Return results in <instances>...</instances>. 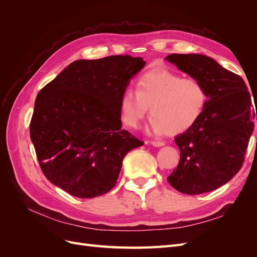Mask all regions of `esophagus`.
I'll use <instances>...</instances> for the list:
<instances>
[{"mask_svg": "<svg viewBox=\"0 0 257 257\" xmlns=\"http://www.w3.org/2000/svg\"><path fill=\"white\" fill-rule=\"evenodd\" d=\"M151 145L154 146V147H163V146L165 145V143L164 142H160V141H152Z\"/></svg>", "mask_w": 257, "mask_h": 257, "instance_id": "obj_1", "label": "esophagus"}]
</instances>
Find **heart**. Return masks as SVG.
Instances as JSON below:
<instances>
[{"label":"heart","mask_w":257,"mask_h":257,"mask_svg":"<svg viewBox=\"0 0 257 257\" xmlns=\"http://www.w3.org/2000/svg\"><path fill=\"white\" fill-rule=\"evenodd\" d=\"M136 91L126 90L120 99L123 123L138 128L151 111L154 133L180 134L199 121L208 103V93L200 80L169 69H154L139 77Z\"/></svg>","instance_id":"b5f03b06"}]
</instances>
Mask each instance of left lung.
I'll return each mask as SVG.
<instances>
[{
	"instance_id": "obj_1",
	"label": "left lung",
	"mask_w": 257,
	"mask_h": 257,
	"mask_svg": "<svg viewBox=\"0 0 257 257\" xmlns=\"http://www.w3.org/2000/svg\"><path fill=\"white\" fill-rule=\"evenodd\" d=\"M165 59L200 80L208 93L199 121L175 138L180 161L167 180L189 195L216 190L242 167L257 110L255 114L244 80L213 59L194 53H173Z\"/></svg>"
}]
</instances>
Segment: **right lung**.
<instances>
[{"label": "right lung", "mask_w": 257, "mask_h": 257, "mask_svg": "<svg viewBox=\"0 0 257 257\" xmlns=\"http://www.w3.org/2000/svg\"><path fill=\"white\" fill-rule=\"evenodd\" d=\"M145 64L128 54L78 60L38 92L30 136L51 183L79 198L115 185L124 157L144 145L121 128L120 99Z\"/></svg>", "instance_id": "right-lung-1"}]
</instances>
